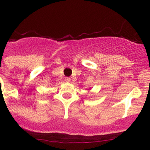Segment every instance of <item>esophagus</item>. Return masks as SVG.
<instances>
[{
	"mask_svg": "<svg viewBox=\"0 0 150 150\" xmlns=\"http://www.w3.org/2000/svg\"><path fill=\"white\" fill-rule=\"evenodd\" d=\"M65 80L67 82H69L70 81V77H65Z\"/></svg>",
	"mask_w": 150,
	"mask_h": 150,
	"instance_id": "esophagus-1",
	"label": "esophagus"
}]
</instances>
